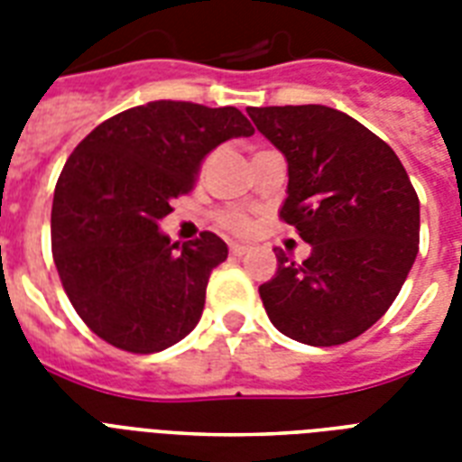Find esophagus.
Here are the masks:
<instances>
[{"mask_svg":"<svg viewBox=\"0 0 462 462\" xmlns=\"http://www.w3.org/2000/svg\"><path fill=\"white\" fill-rule=\"evenodd\" d=\"M246 252H249V246H245V245H230V254H232V256H245Z\"/></svg>","mask_w":462,"mask_h":462,"instance_id":"34e87169","label":"esophagus"}]
</instances>
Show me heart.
Listing matches in <instances>:
<instances>
[{
    "instance_id": "b5f03b06",
    "label": "heart",
    "mask_w": 462,
    "mask_h": 462,
    "mask_svg": "<svg viewBox=\"0 0 462 462\" xmlns=\"http://www.w3.org/2000/svg\"><path fill=\"white\" fill-rule=\"evenodd\" d=\"M217 220H220L225 230L235 232V235H245L249 230V220L242 213H237V210H225V213H220Z\"/></svg>"
}]
</instances>
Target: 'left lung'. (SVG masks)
Listing matches in <instances>:
<instances>
[{
  "mask_svg": "<svg viewBox=\"0 0 462 462\" xmlns=\"http://www.w3.org/2000/svg\"><path fill=\"white\" fill-rule=\"evenodd\" d=\"M285 160L281 217L311 254L278 252L259 295L282 336L330 347L372 328L401 292L420 245V199L386 141L326 105L249 107Z\"/></svg>",
  "mask_w": 462,
  "mask_h": 462,
  "instance_id": "8db88e82",
  "label": "left lung"
}]
</instances>
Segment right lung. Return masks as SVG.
<instances>
[{"instance_id":"1","label":"right lung","mask_w":462,"mask_h":462,"mask_svg":"<svg viewBox=\"0 0 462 462\" xmlns=\"http://www.w3.org/2000/svg\"><path fill=\"white\" fill-rule=\"evenodd\" d=\"M252 134L237 107L155 100L105 119L74 148L54 189L52 256L96 336L151 355L196 328L227 245L213 232L172 245L158 223L213 148Z\"/></svg>"}]
</instances>
